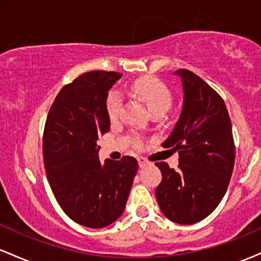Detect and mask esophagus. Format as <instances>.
I'll list each match as a JSON object with an SVG mask.
<instances>
[{
    "label": "esophagus",
    "mask_w": 261,
    "mask_h": 261,
    "mask_svg": "<svg viewBox=\"0 0 261 261\" xmlns=\"http://www.w3.org/2000/svg\"><path fill=\"white\" fill-rule=\"evenodd\" d=\"M137 162H139V166L141 167V168H145V167L151 166V164H152L151 162L146 160L145 157H139V158H137Z\"/></svg>",
    "instance_id": "obj_1"
}]
</instances>
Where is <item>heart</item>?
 Instances as JSON below:
<instances>
[{
	"label": "heart",
	"instance_id": "obj_1",
	"mask_svg": "<svg viewBox=\"0 0 261 261\" xmlns=\"http://www.w3.org/2000/svg\"><path fill=\"white\" fill-rule=\"evenodd\" d=\"M133 91L140 99L145 101L149 112H166L172 103V94L169 88L155 77H142L131 85ZM122 107V95L118 89H112L107 95L106 108L107 114L112 121L116 120ZM135 146H139L137 140L134 141Z\"/></svg>",
	"mask_w": 261,
	"mask_h": 261
}]
</instances>
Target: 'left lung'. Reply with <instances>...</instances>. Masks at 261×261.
<instances>
[{"label": "left lung", "instance_id": "8db88e82", "mask_svg": "<svg viewBox=\"0 0 261 261\" xmlns=\"http://www.w3.org/2000/svg\"><path fill=\"white\" fill-rule=\"evenodd\" d=\"M181 79L182 109L170 136L162 143L179 153L178 170L157 162L162 181L155 189L161 211L179 224L203 220L217 207L234 167L232 124L221 95L189 70Z\"/></svg>", "mask_w": 261, "mask_h": 261}]
</instances>
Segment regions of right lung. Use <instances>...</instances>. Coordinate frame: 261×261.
<instances>
[{
	"instance_id": "add662e5",
	"label": "right lung",
	"mask_w": 261,
	"mask_h": 261,
	"mask_svg": "<svg viewBox=\"0 0 261 261\" xmlns=\"http://www.w3.org/2000/svg\"><path fill=\"white\" fill-rule=\"evenodd\" d=\"M119 72L91 71L56 95L45 122L43 155L47 180L59 205L74 222L103 228L124 212L139 164L98 158L97 141L110 128L106 101Z\"/></svg>"
}]
</instances>
